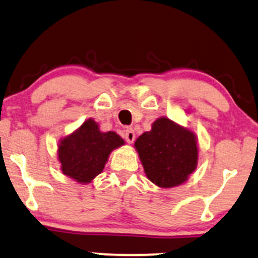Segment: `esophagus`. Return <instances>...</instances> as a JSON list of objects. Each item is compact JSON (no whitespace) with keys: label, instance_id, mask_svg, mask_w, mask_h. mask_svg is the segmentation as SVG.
Wrapping results in <instances>:
<instances>
[{"label":"esophagus","instance_id":"obj_1","mask_svg":"<svg viewBox=\"0 0 258 258\" xmlns=\"http://www.w3.org/2000/svg\"><path fill=\"white\" fill-rule=\"evenodd\" d=\"M124 138H125L126 142H129V144H133L135 140V133L134 130L132 128H128L125 130V133H124Z\"/></svg>","mask_w":258,"mask_h":258}]
</instances>
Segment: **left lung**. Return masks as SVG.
Here are the masks:
<instances>
[{
  "label": "left lung",
  "instance_id": "1",
  "mask_svg": "<svg viewBox=\"0 0 258 258\" xmlns=\"http://www.w3.org/2000/svg\"><path fill=\"white\" fill-rule=\"evenodd\" d=\"M147 177L157 186L170 188L183 183L198 160L196 135L163 117L135 142Z\"/></svg>",
  "mask_w": 258,
  "mask_h": 258
}]
</instances>
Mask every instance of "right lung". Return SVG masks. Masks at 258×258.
<instances>
[{
    "mask_svg": "<svg viewBox=\"0 0 258 258\" xmlns=\"http://www.w3.org/2000/svg\"><path fill=\"white\" fill-rule=\"evenodd\" d=\"M123 144V139L116 133H101L98 124L88 119L77 132L60 142L57 157L61 170L77 182H90L105 168L111 151Z\"/></svg>",
    "mask_w": 258,
    "mask_h": 258,
    "instance_id": "add662e5",
    "label": "right lung"
}]
</instances>
